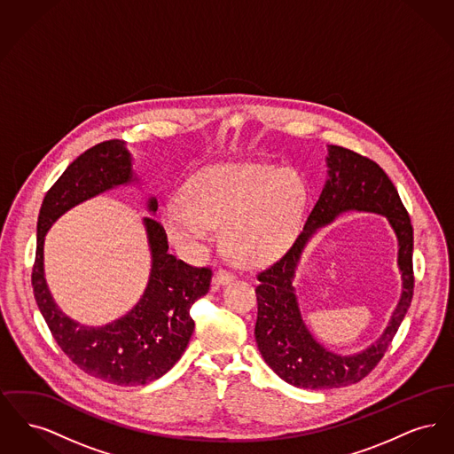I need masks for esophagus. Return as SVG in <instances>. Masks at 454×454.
<instances>
[{"label": "esophagus", "instance_id": "esophagus-1", "mask_svg": "<svg viewBox=\"0 0 454 454\" xmlns=\"http://www.w3.org/2000/svg\"><path fill=\"white\" fill-rule=\"evenodd\" d=\"M233 279H235L233 274H230L226 270H217L215 278H213V284L215 286H226V284H230Z\"/></svg>", "mask_w": 454, "mask_h": 454}]
</instances>
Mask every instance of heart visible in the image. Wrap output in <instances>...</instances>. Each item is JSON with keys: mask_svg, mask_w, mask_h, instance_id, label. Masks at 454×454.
Listing matches in <instances>:
<instances>
[{"mask_svg": "<svg viewBox=\"0 0 454 454\" xmlns=\"http://www.w3.org/2000/svg\"><path fill=\"white\" fill-rule=\"evenodd\" d=\"M306 206L301 176L274 165L226 163L204 168L187 182L184 199L163 206L161 224L176 247L195 250L223 224L233 259L259 265L296 237Z\"/></svg>", "mask_w": 454, "mask_h": 454, "instance_id": "1", "label": "heart"}]
</instances>
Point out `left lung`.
Returning a JSON list of instances; mask_svg holds the SVG:
<instances>
[{"label":"left lung","instance_id":"8db88e82","mask_svg":"<svg viewBox=\"0 0 454 454\" xmlns=\"http://www.w3.org/2000/svg\"><path fill=\"white\" fill-rule=\"evenodd\" d=\"M326 178L301 235L289 252L260 272L255 289L259 313L255 340L260 354L286 383L306 389L340 388L367 376L381 361L403 322L413 294V230L400 195L380 165L340 146H326ZM346 212L385 215L399 245L397 264L403 293L382 335L354 355H340L320 343L309 330L297 301L294 278L307 243L325 225Z\"/></svg>","mask_w":454,"mask_h":454}]
</instances>
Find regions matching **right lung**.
<instances>
[{"label": "right lung", "instance_id": "1", "mask_svg": "<svg viewBox=\"0 0 454 454\" xmlns=\"http://www.w3.org/2000/svg\"><path fill=\"white\" fill-rule=\"evenodd\" d=\"M132 154L119 139L80 154L43 197L37 221V252L32 286L37 306L54 340L90 376L117 387H139L168 372L182 357L194 332L191 306L207 294L211 270L197 269L168 254V241L153 219L158 200L146 195L143 217L150 248V278L126 315L106 325L73 320L54 301L43 270V243L51 226L74 206L119 187H139Z\"/></svg>", "mask_w": 454, "mask_h": 454}]
</instances>
